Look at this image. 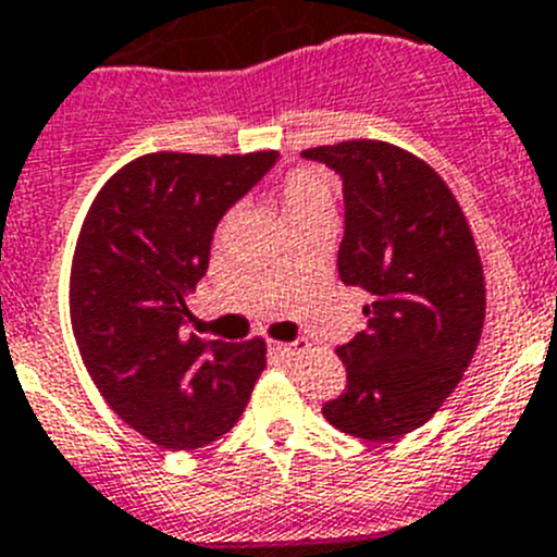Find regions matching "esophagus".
<instances>
[{"label": "esophagus", "instance_id": "1", "mask_svg": "<svg viewBox=\"0 0 557 557\" xmlns=\"http://www.w3.org/2000/svg\"><path fill=\"white\" fill-rule=\"evenodd\" d=\"M305 349V341L299 343H269V355L277 357H294Z\"/></svg>", "mask_w": 557, "mask_h": 557}]
</instances>
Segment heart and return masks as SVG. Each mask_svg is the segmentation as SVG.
Instances as JSON below:
<instances>
[{
	"label": "heart",
	"mask_w": 557,
	"mask_h": 557,
	"mask_svg": "<svg viewBox=\"0 0 557 557\" xmlns=\"http://www.w3.org/2000/svg\"><path fill=\"white\" fill-rule=\"evenodd\" d=\"M280 200H283L285 222L294 225V222L310 220L315 214H332L335 186H332L330 175L321 173V170H290L280 186Z\"/></svg>",
	"instance_id": "obj_1"
}]
</instances>
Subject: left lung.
<instances>
[{"label":"left lung","mask_w":557,"mask_h":557,"mask_svg":"<svg viewBox=\"0 0 557 557\" xmlns=\"http://www.w3.org/2000/svg\"><path fill=\"white\" fill-rule=\"evenodd\" d=\"M302 159L343 186L337 272L368 290V330L337 346L346 389L321 407L343 434L389 443L423 425L481 341L486 290L470 225L418 156L376 143L321 145Z\"/></svg>","instance_id":"1"}]
</instances>
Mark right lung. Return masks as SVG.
<instances>
[{
    "mask_svg": "<svg viewBox=\"0 0 557 557\" xmlns=\"http://www.w3.org/2000/svg\"><path fill=\"white\" fill-rule=\"evenodd\" d=\"M277 161L148 153L114 173L90 206L74 269L71 321L109 407L150 443L195 450L236 425L267 366L261 337L186 332V294L206 277L222 216Z\"/></svg>",
    "mask_w": 557,
    "mask_h": 557,
    "instance_id": "1",
    "label": "right lung"
}]
</instances>
